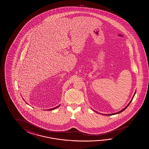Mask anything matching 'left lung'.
<instances>
[{"mask_svg":"<svg viewBox=\"0 0 149 149\" xmlns=\"http://www.w3.org/2000/svg\"><path fill=\"white\" fill-rule=\"evenodd\" d=\"M135 93H136V91H135V92L134 93V95H133V97H132V99L131 100V101L128 104V105L126 106L125 108H124L123 109V110H121V111H119V112H118L117 113H113V114H105V115H115V114H118V113H121L122 112H123V111H124V110H125L126 109V108L131 103V102H132V100H133V97H134V96L135 94ZM95 112H96V111H95Z\"/></svg>","mask_w":149,"mask_h":149,"instance_id":"1","label":"left lung"}]
</instances>
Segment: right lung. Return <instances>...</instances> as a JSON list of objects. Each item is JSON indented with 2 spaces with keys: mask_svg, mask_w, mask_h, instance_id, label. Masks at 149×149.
Segmentation results:
<instances>
[{
  "mask_svg": "<svg viewBox=\"0 0 149 149\" xmlns=\"http://www.w3.org/2000/svg\"><path fill=\"white\" fill-rule=\"evenodd\" d=\"M59 105H58L57 107H54V108H53V109H48V110H47V111H51V110H54V109H56V108H57V107H59Z\"/></svg>",
  "mask_w": 149,
  "mask_h": 149,
  "instance_id": "right-lung-1",
  "label": "right lung"
}]
</instances>
